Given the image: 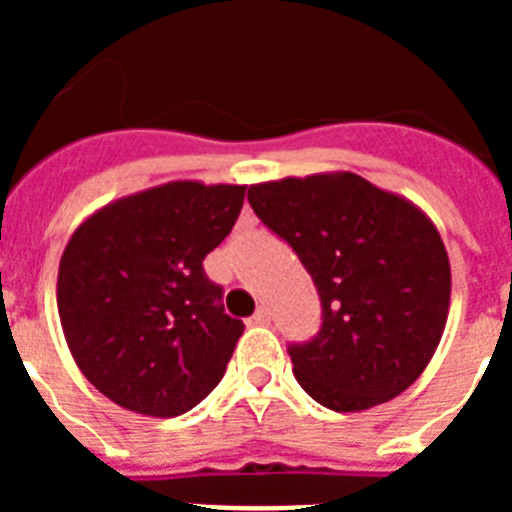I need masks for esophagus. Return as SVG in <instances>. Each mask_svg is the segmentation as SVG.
<instances>
[{
  "label": "esophagus",
  "mask_w": 512,
  "mask_h": 512,
  "mask_svg": "<svg viewBox=\"0 0 512 512\" xmlns=\"http://www.w3.org/2000/svg\"><path fill=\"white\" fill-rule=\"evenodd\" d=\"M253 323L256 325H269L271 323V312L266 310V307H259V310L253 312Z\"/></svg>",
  "instance_id": "34e87169"
}]
</instances>
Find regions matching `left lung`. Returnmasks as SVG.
<instances>
[{
    "instance_id": "8db88e82",
    "label": "left lung",
    "mask_w": 512,
    "mask_h": 512,
    "mask_svg": "<svg viewBox=\"0 0 512 512\" xmlns=\"http://www.w3.org/2000/svg\"><path fill=\"white\" fill-rule=\"evenodd\" d=\"M248 202L318 287L320 333L289 346L302 390L336 413L408 390L449 318V253L431 217L351 171L251 184Z\"/></svg>"
}]
</instances>
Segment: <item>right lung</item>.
Listing matches in <instances>:
<instances>
[{
    "label": "right lung",
    "instance_id": "obj_1",
    "mask_svg": "<svg viewBox=\"0 0 512 512\" xmlns=\"http://www.w3.org/2000/svg\"><path fill=\"white\" fill-rule=\"evenodd\" d=\"M241 184L179 179L99 207L58 264V315L81 374L115 405L174 418L223 379L246 325L202 269L243 207Z\"/></svg>",
    "mask_w": 512,
    "mask_h": 512
}]
</instances>
